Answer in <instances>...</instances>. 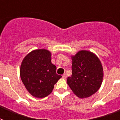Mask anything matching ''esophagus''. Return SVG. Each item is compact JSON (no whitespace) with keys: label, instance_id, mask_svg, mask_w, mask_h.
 <instances>
[{"label":"esophagus","instance_id":"34e87169","mask_svg":"<svg viewBox=\"0 0 120 120\" xmlns=\"http://www.w3.org/2000/svg\"><path fill=\"white\" fill-rule=\"evenodd\" d=\"M62 78L64 79H67V75H66V74H64V75H62Z\"/></svg>","mask_w":120,"mask_h":120}]
</instances>
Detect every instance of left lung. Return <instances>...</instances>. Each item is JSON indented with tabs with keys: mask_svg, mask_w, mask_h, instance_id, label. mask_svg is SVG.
Here are the masks:
<instances>
[{
	"mask_svg": "<svg viewBox=\"0 0 120 120\" xmlns=\"http://www.w3.org/2000/svg\"><path fill=\"white\" fill-rule=\"evenodd\" d=\"M71 58L72 74L67 78V84L80 98L90 97L98 90L102 83L103 69L100 60L88 50L79 51Z\"/></svg>",
	"mask_w": 120,
	"mask_h": 120,
	"instance_id": "left-lung-1",
	"label": "left lung"
}]
</instances>
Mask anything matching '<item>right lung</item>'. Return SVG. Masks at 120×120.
<instances>
[{
	"instance_id": "right-lung-1",
	"label": "right lung",
	"mask_w": 120,
	"mask_h": 120,
	"mask_svg": "<svg viewBox=\"0 0 120 120\" xmlns=\"http://www.w3.org/2000/svg\"><path fill=\"white\" fill-rule=\"evenodd\" d=\"M52 53L47 49H37L29 53L22 62L20 75L25 88L33 97L42 98L50 95L54 85L62 77L56 73L51 62Z\"/></svg>"
}]
</instances>
